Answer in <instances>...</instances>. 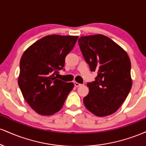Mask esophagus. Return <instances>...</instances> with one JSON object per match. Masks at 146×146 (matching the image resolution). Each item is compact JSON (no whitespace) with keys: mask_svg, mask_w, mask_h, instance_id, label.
<instances>
[{"mask_svg":"<svg viewBox=\"0 0 146 146\" xmlns=\"http://www.w3.org/2000/svg\"><path fill=\"white\" fill-rule=\"evenodd\" d=\"M74 84H75V86H76V87H78V86H81V85H82L81 84L77 82H74Z\"/></svg>","mask_w":146,"mask_h":146,"instance_id":"1","label":"esophagus"}]
</instances>
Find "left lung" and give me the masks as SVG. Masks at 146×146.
Listing matches in <instances>:
<instances>
[{
    "label": "left lung",
    "instance_id": "left-lung-1",
    "mask_svg": "<svg viewBox=\"0 0 146 146\" xmlns=\"http://www.w3.org/2000/svg\"><path fill=\"white\" fill-rule=\"evenodd\" d=\"M79 46L95 81L87 84L89 93L84 98L86 108L98 117L117 111L132 87L131 63L127 53L108 37L102 34L82 36Z\"/></svg>",
    "mask_w": 146,
    "mask_h": 146
}]
</instances>
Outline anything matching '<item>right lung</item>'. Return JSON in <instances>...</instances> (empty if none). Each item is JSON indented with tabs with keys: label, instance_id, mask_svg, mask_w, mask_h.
<instances>
[{
	"label": "right lung",
	"instance_id": "1",
	"mask_svg": "<svg viewBox=\"0 0 146 146\" xmlns=\"http://www.w3.org/2000/svg\"><path fill=\"white\" fill-rule=\"evenodd\" d=\"M78 36L51 35L36 41L26 50L20 62L18 83L28 104L41 115H51L62 108L73 82L55 76L64 66L65 58Z\"/></svg>",
	"mask_w": 146,
	"mask_h": 146
}]
</instances>
